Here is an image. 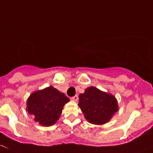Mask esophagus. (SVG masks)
<instances>
[{
  "mask_svg": "<svg viewBox=\"0 0 153 153\" xmlns=\"http://www.w3.org/2000/svg\"><path fill=\"white\" fill-rule=\"evenodd\" d=\"M71 100H73V101H78V95H75L74 96V97H71Z\"/></svg>",
  "mask_w": 153,
  "mask_h": 153,
  "instance_id": "34e87169",
  "label": "esophagus"
}]
</instances>
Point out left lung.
Listing matches in <instances>:
<instances>
[{"mask_svg":"<svg viewBox=\"0 0 153 153\" xmlns=\"http://www.w3.org/2000/svg\"><path fill=\"white\" fill-rule=\"evenodd\" d=\"M78 105L85 119L97 125L107 123L117 111L116 99L95 87H88L80 94Z\"/></svg>","mask_w":153,"mask_h":153,"instance_id":"8db88e82","label":"left lung"}]
</instances>
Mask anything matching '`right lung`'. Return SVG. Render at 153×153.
<instances>
[{
    "instance_id": "add662e5",
    "label": "right lung",
    "mask_w": 153,
    "mask_h": 153,
    "mask_svg": "<svg viewBox=\"0 0 153 153\" xmlns=\"http://www.w3.org/2000/svg\"><path fill=\"white\" fill-rule=\"evenodd\" d=\"M69 101L65 94L49 86L30 96L27 102V110L34 117L35 121L44 126H50L56 123L64 105Z\"/></svg>"
}]
</instances>
